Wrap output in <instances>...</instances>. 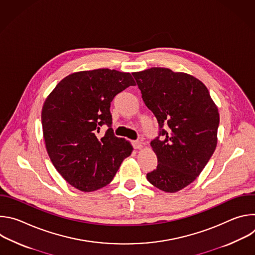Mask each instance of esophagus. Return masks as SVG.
Masks as SVG:
<instances>
[{"instance_id": "obj_1", "label": "esophagus", "mask_w": 255, "mask_h": 255, "mask_svg": "<svg viewBox=\"0 0 255 255\" xmlns=\"http://www.w3.org/2000/svg\"><path fill=\"white\" fill-rule=\"evenodd\" d=\"M132 145H133V147H134L135 149H139V148L142 147V143H141V141H139V140L132 141Z\"/></svg>"}]
</instances>
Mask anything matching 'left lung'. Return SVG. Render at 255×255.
Returning <instances> with one entry per match:
<instances>
[{"label": "left lung", "mask_w": 255, "mask_h": 255, "mask_svg": "<svg viewBox=\"0 0 255 255\" xmlns=\"http://www.w3.org/2000/svg\"><path fill=\"white\" fill-rule=\"evenodd\" d=\"M132 75L159 126L150 142L158 164L146 177L163 192H178L200 175L216 149L218 108L206 86L185 72L151 67Z\"/></svg>", "instance_id": "obj_1"}]
</instances>
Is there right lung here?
<instances>
[{"label":"right lung","instance_id":"add662e5","mask_svg":"<svg viewBox=\"0 0 255 255\" xmlns=\"http://www.w3.org/2000/svg\"><path fill=\"white\" fill-rule=\"evenodd\" d=\"M135 82L129 72L99 68L60 81L44 102L41 122L45 146L56 170L82 192L110 184L133 148L112 129L111 102ZM106 125L105 134L99 135Z\"/></svg>","mask_w":255,"mask_h":255}]
</instances>
